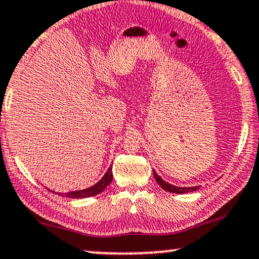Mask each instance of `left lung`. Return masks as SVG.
Returning <instances> with one entry per match:
<instances>
[{"label": "left lung", "mask_w": 259, "mask_h": 259, "mask_svg": "<svg viewBox=\"0 0 259 259\" xmlns=\"http://www.w3.org/2000/svg\"><path fill=\"white\" fill-rule=\"evenodd\" d=\"M153 175H154V178H155V181L158 182V184L161 186V189L165 190V191L172 192V194H186V192H192L199 189V186H186V188H181V186L169 184V183L163 181L161 177L154 171V169H153Z\"/></svg>", "instance_id": "8db88e82"}]
</instances>
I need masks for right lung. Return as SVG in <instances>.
<instances>
[{"mask_svg": "<svg viewBox=\"0 0 259 259\" xmlns=\"http://www.w3.org/2000/svg\"><path fill=\"white\" fill-rule=\"evenodd\" d=\"M113 175H112V166H110L109 169H107L105 175L103 176V178L100 179L99 182L96 183L94 185L90 186V188L83 189V190H76V191H70V192H55L54 194H57L62 196V197H69V198H87L92 197V196L99 195L100 192H103L105 190L106 186L110 185V183L112 182Z\"/></svg>", "mask_w": 259, "mask_h": 259, "instance_id": "obj_1", "label": "right lung"}]
</instances>
